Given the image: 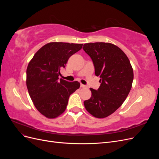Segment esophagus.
Here are the masks:
<instances>
[{
	"label": "esophagus",
	"instance_id": "1",
	"mask_svg": "<svg viewBox=\"0 0 159 159\" xmlns=\"http://www.w3.org/2000/svg\"><path fill=\"white\" fill-rule=\"evenodd\" d=\"M80 87L82 88H88L86 85H84V84H81V85H80Z\"/></svg>",
	"mask_w": 159,
	"mask_h": 159
}]
</instances>
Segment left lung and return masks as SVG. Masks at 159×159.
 Here are the masks:
<instances>
[{"mask_svg":"<svg viewBox=\"0 0 159 159\" xmlns=\"http://www.w3.org/2000/svg\"><path fill=\"white\" fill-rule=\"evenodd\" d=\"M83 49L92 60L95 75L101 78L98 90L90 88L91 98L84 101V106L95 117L105 118L121 106L129 95L133 80L132 66L126 54L111 43H88Z\"/></svg>","mask_w":159,"mask_h":159,"instance_id":"left-lung-1","label":"left lung"}]
</instances>
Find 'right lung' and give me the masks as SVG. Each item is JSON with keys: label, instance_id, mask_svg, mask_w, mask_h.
<instances>
[{"label": "right lung", "instance_id": "right-lung-1", "mask_svg": "<svg viewBox=\"0 0 159 159\" xmlns=\"http://www.w3.org/2000/svg\"><path fill=\"white\" fill-rule=\"evenodd\" d=\"M82 44L50 42L42 46L32 57L26 70V86L38 111L53 119L64 112L71 94L78 89V81L59 79L71 56L80 50Z\"/></svg>", "mask_w": 159, "mask_h": 159}]
</instances>
